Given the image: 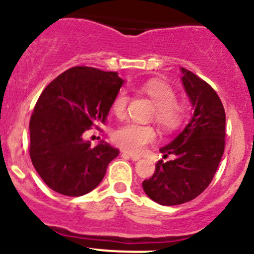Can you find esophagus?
<instances>
[{"instance_id": "34e87169", "label": "esophagus", "mask_w": 254, "mask_h": 254, "mask_svg": "<svg viewBox=\"0 0 254 254\" xmlns=\"http://www.w3.org/2000/svg\"><path fill=\"white\" fill-rule=\"evenodd\" d=\"M122 155L123 156H127V157H130L131 158L132 161H139L140 158V156L139 155H136V153H132V152H129V151H123L122 152Z\"/></svg>"}]
</instances>
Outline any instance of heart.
Returning a JSON list of instances; mask_svg holds the SVG:
<instances>
[{"label": "heart", "mask_w": 254, "mask_h": 254, "mask_svg": "<svg viewBox=\"0 0 254 254\" xmlns=\"http://www.w3.org/2000/svg\"><path fill=\"white\" fill-rule=\"evenodd\" d=\"M141 91L147 94L155 104V119L166 130H173L181 124L184 115L183 107L176 102V92L165 82L151 79L141 86ZM129 103V94L120 89L115 94L112 103V111L118 118L124 117ZM156 139V131L152 127L127 123L118 127L113 134V140L120 147L130 152H140L147 143Z\"/></svg>", "instance_id": "heart-1"}]
</instances>
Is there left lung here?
Instances as JSON below:
<instances>
[{"label":"left lung","instance_id":"obj_1","mask_svg":"<svg viewBox=\"0 0 254 254\" xmlns=\"http://www.w3.org/2000/svg\"><path fill=\"white\" fill-rule=\"evenodd\" d=\"M184 87L194 113L170 143L160 148L172 161L156 163L152 177L142 182L151 200L178 205L203 193L214 178L225 148V109L216 92L195 73L181 67Z\"/></svg>","mask_w":254,"mask_h":254}]
</instances>
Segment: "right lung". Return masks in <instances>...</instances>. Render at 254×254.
<instances>
[{
  "instance_id": "obj_1",
  "label": "right lung",
  "mask_w": 254,
  "mask_h": 254,
  "mask_svg": "<svg viewBox=\"0 0 254 254\" xmlns=\"http://www.w3.org/2000/svg\"><path fill=\"white\" fill-rule=\"evenodd\" d=\"M125 79L117 72L76 66L45 87L29 123L30 158L56 193L81 196L98 187L119 150L101 140L83 139L92 125L106 122Z\"/></svg>"
}]
</instances>
